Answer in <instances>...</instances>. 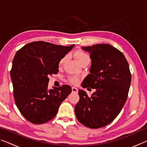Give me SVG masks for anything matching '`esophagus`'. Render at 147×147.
I'll list each match as a JSON object with an SVG mask.
<instances>
[{
  "label": "esophagus",
  "mask_w": 147,
  "mask_h": 147,
  "mask_svg": "<svg viewBox=\"0 0 147 147\" xmlns=\"http://www.w3.org/2000/svg\"><path fill=\"white\" fill-rule=\"evenodd\" d=\"M78 89L75 88V87H73V88H72V92H73V93H78Z\"/></svg>",
  "instance_id": "34e87169"
}]
</instances>
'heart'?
<instances>
[{
	"instance_id": "1",
	"label": "heart",
	"mask_w": 147,
	"mask_h": 147,
	"mask_svg": "<svg viewBox=\"0 0 147 147\" xmlns=\"http://www.w3.org/2000/svg\"><path fill=\"white\" fill-rule=\"evenodd\" d=\"M74 56L75 58H76L77 60H78V63L82 65L84 63H86V62H89L90 63L91 61V58L90 56H89L88 54L86 53L85 52H84L82 51H77L75 53H74ZM67 58L66 56L62 58L60 61L59 62V65L61 66L63 64V63L65 61V59ZM69 81L71 82V83L73 84H77L79 82V78L77 76H71L69 77Z\"/></svg>"
}]
</instances>
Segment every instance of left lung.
I'll list each match as a JSON object with an SVG mask.
<instances>
[{"mask_svg": "<svg viewBox=\"0 0 147 147\" xmlns=\"http://www.w3.org/2000/svg\"><path fill=\"white\" fill-rule=\"evenodd\" d=\"M82 49L90 53L92 63L82 86L96 91L89 97L79 89L76 117L86 127L102 128L117 117L127 99L131 78L128 63L120 51L109 44Z\"/></svg>", "mask_w": 147, "mask_h": 147, "instance_id": "obj_1", "label": "left lung"}]
</instances>
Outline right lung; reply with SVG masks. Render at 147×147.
<instances>
[{
    "label": "right lung",
    "instance_id": "add662e5",
    "mask_svg": "<svg viewBox=\"0 0 147 147\" xmlns=\"http://www.w3.org/2000/svg\"><path fill=\"white\" fill-rule=\"evenodd\" d=\"M34 41L17 52L10 72L16 106L32 123H45L56 116L61 103L71 93L68 85L48 89L49 75L58 73L60 59L73 48Z\"/></svg>",
    "mask_w": 147,
    "mask_h": 147
}]
</instances>
